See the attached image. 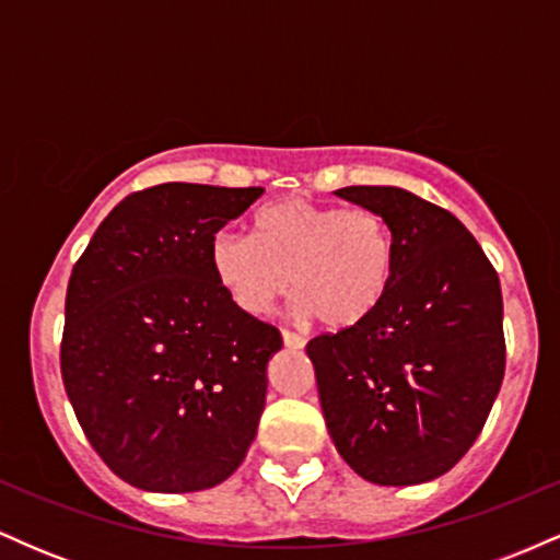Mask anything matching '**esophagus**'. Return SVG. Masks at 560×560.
Masks as SVG:
<instances>
[{
	"mask_svg": "<svg viewBox=\"0 0 560 560\" xmlns=\"http://www.w3.org/2000/svg\"><path fill=\"white\" fill-rule=\"evenodd\" d=\"M281 339H284V347H289V350H302L305 347V339L292 331H281Z\"/></svg>",
	"mask_w": 560,
	"mask_h": 560,
	"instance_id": "esophagus-1",
	"label": "esophagus"
}]
</instances>
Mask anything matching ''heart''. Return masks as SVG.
<instances>
[{"label": "heart", "instance_id": "b5f03b06", "mask_svg": "<svg viewBox=\"0 0 560 560\" xmlns=\"http://www.w3.org/2000/svg\"><path fill=\"white\" fill-rule=\"evenodd\" d=\"M208 266L244 316H266L289 289L300 318L345 331L382 307L395 281L397 247L374 210L289 197L255 213L253 236L215 231Z\"/></svg>", "mask_w": 560, "mask_h": 560}]
</instances>
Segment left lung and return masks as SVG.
Here are the masks:
<instances>
[{
    "instance_id": "1",
    "label": "left lung",
    "mask_w": 560,
    "mask_h": 560,
    "mask_svg": "<svg viewBox=\"0 0 560 560\" xmlns=\"http://www.w3.org/2000/svg\"><path fill=\"white\" fill-rule=\"evenodd\" d=\"M334 195L387 221L397 268L365 324L307 342L326 429L358 477L423 485L468 453L503 384L498 273L458 218L413 191Z\"/></svg>"
}]
</instances>
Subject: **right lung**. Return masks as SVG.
Wrapping results in <instances>:
<instances>
[{
	"label": "right lung",
	"mask_w": 560,
	"mask_h": 560,
	"mask_svg": "<svg viewBox=\"0 0 560 560\" xmlns=\"http://www.w3.org/2000/svg\"><path fill=\"white\" fill-rule=\"evenodd\" d=\"M262 191L178 182L133 191L70 273L62 384L86 440L131 487L210 490L258 434L281 334L231 305L208 244Z\"/></svg>",
	"instance_id": "add662e5"
}]
</instances>
